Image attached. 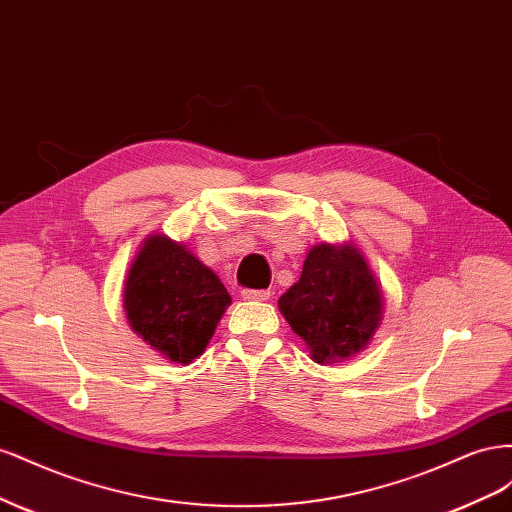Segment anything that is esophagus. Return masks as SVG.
Returning a JSON list of instances; mask_svg holds the SVG:
<instances>
[{
	"label": "esophagus",
	"mask_w": 512,
	"mask_h": 512,
	"mask_svg": "<svg viewBox=\"0 0 512 512\" xmlns=\"http://www.w3.org/2000/svg\"><path fill=\"white\" fill-rule=\"evenodd\" d=\"M241 297L247 301H267L271 297V290H252V288H245L241 290Z\"/></svg>",
	"instance_id": "obj_1"
}]
</instances>
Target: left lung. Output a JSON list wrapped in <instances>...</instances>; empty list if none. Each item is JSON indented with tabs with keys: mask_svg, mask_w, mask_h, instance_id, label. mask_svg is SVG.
Instances as JSON below:
<instances>
[{
	"mask_svg": "<svg viewBox=\"0 0 512 512\" xmlns=\"http://www.w3.org/2000/svg\"><path fill=\"white\" fill-rule=\"evenodd\" d=\"M277 305L320 365L342 363L365 350L384 312L376 277L352 243L312 247L299 282Z\"/></svg>",
	"mask_w": 512,
	"mask_h": 512,
	"instance_id": "obj_1",
	"label": "left lung"
}]
</instances>
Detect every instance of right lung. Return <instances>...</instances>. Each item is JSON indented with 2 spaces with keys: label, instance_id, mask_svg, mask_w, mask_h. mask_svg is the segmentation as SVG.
Segmentation results:
<instances>
[{
  "label": "right lung",
  "instance_id": "1",
  "mask_svg": "<svg viewBox=\"0 0 512 512\" xmlns=\"http://www.w3.org/2000/svg\"><path fill=\"white\" fill-rule=\"evenodd\" d=\"M230 294L188 247L151 235L130 265L123 309L136 335L168 361L188 365L203 354Z\"/></svg>",
  "mask_w": 512,
  "mask_h": 512
}]
</instances>
